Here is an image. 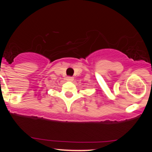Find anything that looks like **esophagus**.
<instances>
[{
	"label": "esophagus",
	"mask_w": 152,
	"mask_h": 152,
	"mask_svg": "<svg viewBox=\"0 0 152 152\" xmlns=\"http://www.w3.org/2000/svg\"><path fill=\"white\" fill-rule=\"evenodd\" d=\"M66 80L69 81H74V78L73 77H71V76H68L67 78H66Z\"/></svg>",
	"instance_id": "1"
}]
</instances>
